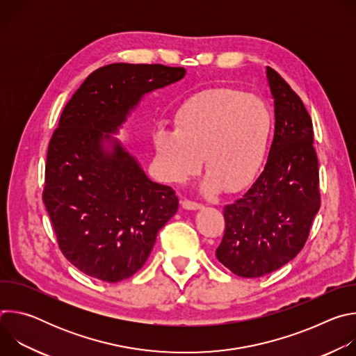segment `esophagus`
Masks as SVG:
<instances>
[{
  "label": "esophagus",
  "instance_id": "esophagus-1",
  "mask_svg": "<svg viewBox=\"0 0 356 356\" xmlns=\"http://www.w3.org/2000/svg\"><path fill=\"white\" fill-rule=\"evenodd\" d=\"M181 206L186 210H200V209H202V204H200V202H195V201H191V200H183Z\"/></svg>",
  "mask_w": 356,
  "mask_h": 356
}]
</instances>
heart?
I'll use <instances>...</instances> for the list:
<instances>
[{
  "mask_svg": "<svg viewBox=\"0 0 356 356\" xmlns=\"http://www.w3.org/2000/svg\"><path fill=\"white\" fill-rule=\"evenodd\" d=\"M275 120L264 99L231 87L197 91L175 113V129L159 128L154 145L169 181H183L209 168L201 188L235 193L261 173L273 138Z\"/></svg>",
  "mask_w": 356,
  "mask_h": 356,
  "instance_id": "heart-1",
  "label": "heart"
}]
</instances>
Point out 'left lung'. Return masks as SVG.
<instances>
[{"label": "left lung", "instance_id": "left-lung-1", "mask_svg": "<svg viewBox=\"0 0 356 356\" xmlns=\"http://www.w3.org/2000/svg\"><path fill=\"white\" fill-rule=\"evenodd\" d=\"M275 136L257 181L224 207L225 232L217 259L234 275L261 277L296 258L321 206L313 122L301 98L272 67Z\"/></svg>", "mask_w": 356, "mask_h": 356}]
</instances>
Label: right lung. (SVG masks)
<instances>
[{
  "label": "right lung",
  "mask_w": 356,
  "mask_h": 356,
  "mask_svg": "<svg viewBox=\"0 0 356 356\" xmlns=\"http://www.w3.org/2000/svg\"><path fill=\"white\" fill-rule=\"evenodd\" d=\"M183 67L113 63L72 95L50 138L42 200L65 258L115 283L146 262L159 229L176 214L169 186L147 179L118 143L103 147L143 94L183 79Z\"/></svg>",
  "instance_id": "add662e5"
}]
</instances>
